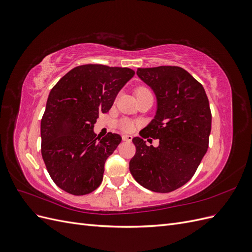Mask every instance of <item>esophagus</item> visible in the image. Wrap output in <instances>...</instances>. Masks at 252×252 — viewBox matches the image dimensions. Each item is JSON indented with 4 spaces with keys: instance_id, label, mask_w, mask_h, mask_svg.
<instances>
[{
    "instance_id": "1",
    "label": "esophagus",
    "mask_w": 252,
    "mask_h": 252,
    "mask_svg": "<svg viewBox=\"0 0 252 252\" xmlns=\"http://www.w3.org/2000/svg\"><path fill=\"white\" fill-rule=\"evenodd\" d=\"M122 139H123V141H129V142H130L132 140V136L129 135V134H123V135H122Z\"/></svg>"
}]
</instances>
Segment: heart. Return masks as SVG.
<instances>
[{"label": "heart", "instance_id": "1", "mask_svg": "<svg viewBox=\"0 0 252 252\" xmlns=\"http://www.w3.org/2000/svg\"><path fill=\"white\" fill-rule=\"evenodd\" d=\"M135 94H136V96H139V95L145 94H151V91L146 87H139L135 90ZM120 127L122 130H124V131H131L134 128V125H133V123H131L130 121L123 120L120 123Z\"/></svg>", "mask_w": 252, "mask_h": 252}]
</instances>
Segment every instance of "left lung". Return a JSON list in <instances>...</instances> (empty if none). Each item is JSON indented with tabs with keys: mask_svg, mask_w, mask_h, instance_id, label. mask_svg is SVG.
<instances>
[{
	"mask_svg": "<svg viewBox=\"0 0 252 252\" xmlns=\"http://www.w3.org/2000/svg\"><path fill=\"white\" fill-rule=\"evenodd\" d=\"M136 74L155 91V119L133 138L129 162L134 180L155 192H171L193 177L208 149L211 111L202 84L178 66L138 68ZM158 138V148L144 138Z\"/></svg>",
	"mask_w": 252,
	"mask_h": 252,
	"instance_id": "1",
	"label": "left lung"
}]
</instances>
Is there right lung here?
Wrapping results in <instances>:
<instances>
[{"instance_id": "add662e5", "label": "right lung", "mask_w": 252, "mask_h": 252, "mask_svg": "<svg viewBox=\"0 0 252 252\" xmlns=\"http://www.w3.org/2000/svg\"><path fill=\"white\" fill-rule=\"evenodd\" d=\"M133 75L130 68L87 64L51 89L41 121V151L52 181L64 191L84 195L101 185L106 159L122 138L112 132L98 138L94 126Z\"/></svg>"}]
</instances>
